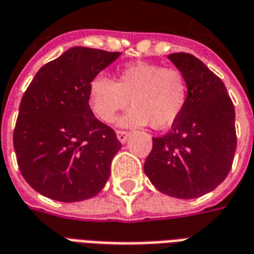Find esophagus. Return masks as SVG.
<instances>
[{"label": "esophagus", "instance_id": "obj_1", "mask_svg": "<svg viewBox=\"0 0 254 254\" xmlns=\"http://www.w3.org/2000/svg\"><path fill=\"white\" fill-rule=\"evenodd\" d=\"M116 133H117V138L120 140V142H123V144L124 142H127V137H129V134H130V133L127 130H117Z\"/></svg>", "mask_w": 254, "mask_h": 254}]
</instances>
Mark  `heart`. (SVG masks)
I'll use <instances>...</instances> for the list:
<instances>
[{"label":"heart","instance_id":"heart-1","mask_svg":"<svg viewBox=\"0 0 254 254\" xmlns=\"http://www.w3.org/2000/svg\"><path fill=\"white\" fill-rule=\"evenodd\" d=\"M187 101L188 81L183 71L154 64H131L117 73L116 82L100 74L89 84L90 108L105 123L129 104L134 106L121 121L127 127L150 124L157 130L169 127Z\"/></svg>","mask_w":254,"mask_h":254}]
</instances>
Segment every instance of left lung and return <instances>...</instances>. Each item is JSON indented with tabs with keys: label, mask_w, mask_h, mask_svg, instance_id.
<instances>
[{
	"label": "left lung",
	"mask_w": 254,
	"mask_h": 254,
	"mask_svg": "<svg viewBox=\"0 0 254 254\" xmlns=\"http://www.w3.org/2000/svg\"><path fill=\"white\" fill-rule=\"evenodd\" d=\"M169 60L187 77L188 101L172 130L153 137L144 170L161 193L197 198L229 174L237 148L235 106L224 82L201 60L189 53H172Z\"/></svg>",
	"instance_id": "8db88e82"
}]
</instances>
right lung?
<instances>
[{
	"label": "right lung",
	"mask_w": 254,
	"mask_h": 254,
	"mask_svg": "<svg viewBox=\"0 0 254 254\" xmlns=\"http://www.w3.org/2000/svg\"><path fill=\"white\" fill-rule=\"evenodd\" d=\"M120 54L70 48L37 71L24 93L13 145L19 172L42 196L75 202L105 187L121 142L94 117L89 84Z\"/></svg>",
	"instance_id": "add662e5"
}]
</instances>
